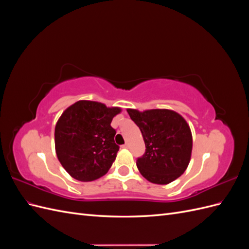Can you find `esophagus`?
<instances>
[{
    "label": "esophagus",
    "instance_id": "34e87169",
    "mask_svg": "<svg viewBox=\"0 0 249 249\" xmlns=\"http://www.w3.org/2000/svg\"><path fill=\"white\" fill-rule=\"evenodd\" d=\"M123 147H124V148H129V147H130V143H129V142H126L125 144H124V145H123Z\"/></svg>",
    "mask_w": 249,
    "mask_h": 249
}]
</instances>
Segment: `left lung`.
I'll return each instance as SVG.
<instances>
[{"mask_svg": "<svg viewBox=\"0 0 249 249\" xmlns=\"http://www.w3.org/2000/svg\"><path fill=\"white\" fill-rule=\"evenodd\" d=\"M141 131L145 153L136 164L148 182L166 185L179 178L191 159L192 134L178 113L168 109L126 110Z\"/></svg>", "mask_w": 249, "mask_h": 249, "instance_id": "8db88e82", "label": "left lung"}]
</instances>
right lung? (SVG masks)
I'll return each instance as SVG.
<instances>
[{
    "label": "right lung",
    "instance_id": "obj_1",
    "mask_svg": "<svg viewBox=\"0 0 249 249\" xmlns=\"http://www.w3.org/2000/svg\"><path fill=\"white\" fill-rule=\"evenodd\" d=\"M120 111L99 102L79 101L62 113L55 126V149L71 177L90 182L108 172L119 150L111 122Z\"/></svg>",
    "mask_w": 249,
    "mask_h": 249
}]
</instances>
